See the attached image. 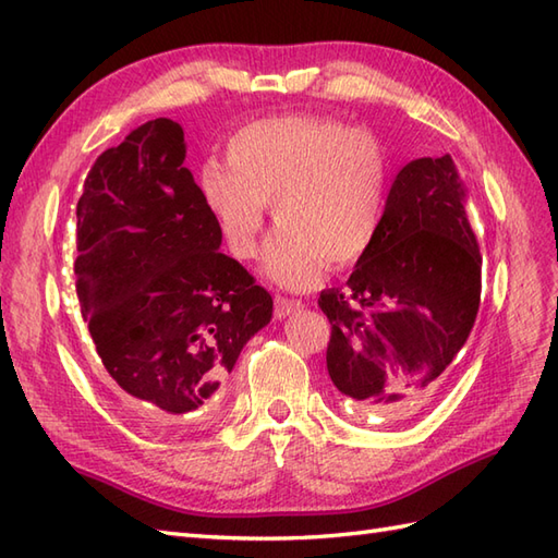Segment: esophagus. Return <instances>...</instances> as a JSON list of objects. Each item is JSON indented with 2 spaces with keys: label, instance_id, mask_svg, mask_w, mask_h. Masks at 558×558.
I'll return each mask as SVG.
<instances>
[{
  "label": "esophagus",
  "instance_id": "obj_1",
  "mask_svg": "<svg viewBox=\"0 0 558 558\" xmlns=\"http://www.w3.org/2000/svg\"><path fill=\"white\" fill-rule=\"evenodd\" d=\"M304 308L302 300H290V296H276V318H288L294 311Z\"/></svg>",
  "mask_w": 558,
  "mask_h": 558
}]
</instances>
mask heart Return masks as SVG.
I'll return each instance as SVG.
<instances>
[{
    "label": "heart",
    "instance_id": "heart-1",
    "mask_svg": "<svg viewBox=\"0 0 558 558\" xmlns=\"http://www.w3.org/2000/svg\"><path fill=\"white\" fill-rule=\"evenodd\" d=\"M390 190V161L366 128L314 113L274 116L228 142V163L199 168V197L228 252L247 262L274 204L278 230L262 270L284 290H308L332 266L373 247Z\"/></svg>",
    "mask_w": 558,
    "mask_h": 558
}]
</instances>
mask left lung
<instances>
[{
	"instance_id": "1",
	"label": "left lung",
	"mask_w": 558,
	"mask_h": 558,
	"mask_svg": "<svg viewBox=\"0 0 558 558\" xmlns=\"http://www.w3.org/2000/svg\"><path fill=\"white\" fill-rule=\"evenodd\" d=\"M465 202L469 190L449 154L407 163L373 247L342 290L318 296L330 320V380L359 416L411 411L469 340L483 256Z\"/></svg>"
}]
</instances>
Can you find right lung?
<instances>
[{"instance_id": "1", "label": "right lung", "mask_w": 558, "mask_h": 558, "mask_svg": "<svg viewBox=\"0 0 558 558\" xmlns=\"http://www.w3.org/2000/svg\"><path fill=\"white\" fill-rule=\"evenodd\" d=\"M171 119L101 151L77 199L75 290L104 378L149 425L216 411L274 300L235 258L185 168Z\"/></svg>"}]
</instances>
